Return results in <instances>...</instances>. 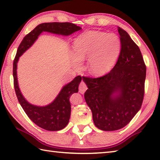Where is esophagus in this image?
I'll list each match as a JSON object with an SVG mask.
<instances>
[{
  "label": "esophagus",
  "instance_id": "obj_1",
  "mask_svg": "<svg viewBox=\"0 0 160 160\" xmlns=\"http://www.w3.org/2000/svg\"><path fill=\"white\" fill-rule=\"evenodd\" d=\"M87 89V84H85V82L82 81V82L80 83V85H79V92L81 93H84Z\"/></svg>",
  "mask_w": 160,
  "mask_h": 160
}]
</instances>
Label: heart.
I'll return each mask as SVG.
<instances>
[{"label":"heart","instance_id":"1","mask_svg":"<svg viewBox=\"0 0 160 160\" xmlns=\"http://www.w3.org/2000/svg\"><path fill=\"white\" fill-rule=\"evenodd\" d=\"M121 43L113 33L89 31L75 40L74 53L78 60H89L88 69L96 76H101L112 69L120 53Z\"/></svg>","mask_w":160,"mask_h":160}]
</instances>
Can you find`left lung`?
I'll return each instance as SVG.
<instances>
[{
	"instance_id": "left-lung-1",
	"label": "left lung",
	"mask_w": 160,
	"mask_h": 160,
	"mask_svg": "<svg viewBox=\"0 0 160 160\" xmlns=\"http://www.w3.org/2000/svg\"><path fill=\"white\" fill-rule=\"evenodd\" d=\"M118 32L121 51L114 67L99 78L82 77L94 124L106 131L127 125L140 109L144 96L147 67L140 49L124 29L118 28Z\"/></svg>"
}]
</instances>
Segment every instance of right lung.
Wrapping results in <instances>:
<instances>
[{"label":"right lung","instance_id":"obj_1","mask_svg":"<svg viewBox=\"0 0 160 160\" xmlns=\"http://www.w3.org/2000/svg\"><path fill=\"white\" fill-rule=\"evenodd\" d=\"M81 28L71 22H45L40 24L24 37L17 49L13 63V86L20 104L33 123L47 131H56L64 128L69 123L71 115L70 96L78 91L82 77L78 76L64 86L53 102L45 107H38L29 103L20 92L17 79V62L19 57L31 47L42 32L69 36Z\"/></svg>","mask_w":160,"mask_h":160}]
</instances>
